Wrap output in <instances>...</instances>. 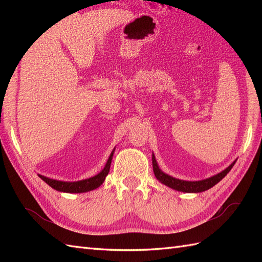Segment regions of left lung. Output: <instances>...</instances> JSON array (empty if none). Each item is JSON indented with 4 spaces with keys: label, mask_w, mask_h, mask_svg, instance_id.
<instances>
[{
    "label": "left lung",
    "mask_w": 262,
    "mask_h": 262,
    "mask_svg": "<svg viewBox=\"0 0 262 262\" xmlns=\"http://www.w3.org/2000/svg\"><path fill=\"white\" fill-rule=\"evenodd\" d=\"M152 163H153V171H154L155 177H157V179L161 183H163V185L174 189V190L182 191V192H203L205 190H208L209 188L214 187L216 183H219L222 179H223V178L231 171L233 165L235 164V161L230 166H227L225 170L220 172V173H217L210 178H207V179L199 180V181L180 180V179H176V178L164 173V172L159 168L154 154L152 155Z\"/></svg>",
    "instance_id": "8db88e82"
}]
</instances>
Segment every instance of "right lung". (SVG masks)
Returning <instances> with one entry per match:
<instances>
[{
	"label": "right lung",
	"instance_id": "add662e5",
	"mask_svg": "<svg viewBox=\"0 0 262 262\" xmlns=\"http://www.w3.org/2000/svg\"><path fill=\"white\" fill-rule=\"evenodd\" d=\"M114 152H111L110 157L105 163L104 168L102 169L101 172H99L98 174H96L94 177L89 178V179H84V180H80V181H60V180H54L51 179V178L43 177L41 174H38L39 177L41 178V180L45 181L47 185L51 186L52 188H54L55 190L57 191H62V192H71V193H80V192H86V191H91L97 189L98 187H100L103 183L105 177L108 176L109 170H110V164H111V160H113V155Z\"/></svg>",
	"mask_w": 262,
	"mask_h": 262
}]
</instances>
